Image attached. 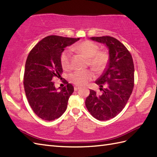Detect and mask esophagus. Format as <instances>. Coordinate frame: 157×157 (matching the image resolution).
<instances>
[{
    "label": "esophagus",
    "mask_w": 157,
    "mask_h": 157,
    "mask_svg": "<svg viewBox=\"0 0 157 157\" xmlns=\"http://www.w3.org/2000/svg\"><path fill=\"white\" fill-rule=\"evenodd\" d=\"M79 89H80V86H74L75 90H78Z\"/></svg>",
    "instance_id": "esophagus-1"
}]
</instances>
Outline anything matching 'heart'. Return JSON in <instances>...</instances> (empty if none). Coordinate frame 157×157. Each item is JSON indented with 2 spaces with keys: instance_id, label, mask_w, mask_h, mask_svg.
I'll list each match as a JSON object with an SVG mask.
<instances>
[{
  "instance_id": "b5f03b06",
  "label": "heart",
  "mask_w": 157,
  "mask_h": 157,
  "mask_svg": "<svg viewBox=\"0 0 157 157\" xmlns=\"http://www.w3.org/2000/svg\"><path fill=\"white\" fill-rule=\"evenodd\" d=\"M75 50L88 58V64L95 71L101 72L106 67L109 60V54L104 50H99V46L93 41H82L75 48ZM60 63L65 71H71L72 68L71 51L67 50L62 52L60 56ZM93 77V73L91 71H77L70 75L69 80L75 85L82 86L87 84Z\"/></svg>"
}]
</instances>
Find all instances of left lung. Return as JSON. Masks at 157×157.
<instances>
[{
    "mask_svg": "<svg viewBox=\"0 0 157 157\" xmlns=\"http://www.w3.org/2000/svg\"><path fill=\"white\" fill-rule=\"evenodd\" d=\"M105 44L109 49V62L105 71L95 83L101 94L90 90L85 105L89 113L99 120L116 117L126 106L134 85V66L130 52L119 40L111 36L91 37Z\"/></svg>",
    "mask_w": 157,
    "mask_h": 157,
    "instance_id": "1",
    "label": "left lung"
}]
</instances>
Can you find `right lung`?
<instances>
[{
	"mask_svg": "<svg viewBox=\"0 0 157 157\" xmlns=\"http://www.w3.org/2000/svg\"><path fill=\"white\" fill-rule=\"evenodd\" d=\"M80 38L49 36L40 41L29 52L25 62L23 85L31 109L42 120L52 121L60 117L67 109L73 86L66 80L67 85L58 90L52 81L62 73L60 56L64 48Z\"/></svg>",
	"mask_w": 157,
	"mask_h": 157,
	"instance_id": "obj_1",
	"label": "right lung"
}]
</instances>
